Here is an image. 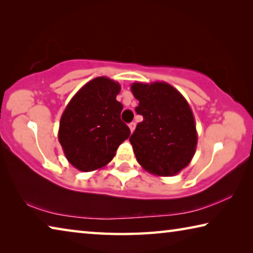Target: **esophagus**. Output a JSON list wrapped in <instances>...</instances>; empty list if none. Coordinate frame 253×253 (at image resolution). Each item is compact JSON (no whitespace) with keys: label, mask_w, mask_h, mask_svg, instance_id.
I'll use <instances>...</instances> for the list:
<instances>
[{"label":"esophagus","mask_w":253,"mask_h":253,"mask_svg":"<svg viewBox=\"0 0 253 253\" xmlns=\"http://www.w3.org/2000/svg\"><path fill=\"white\" fill-rule=\"evenodd\" d=\"M135 127H136V124H135L134 122H132V123H130V124H129V128H130V131H131V132L134 131Z\"/></svg>","instance_id":"1"}]
</instances>
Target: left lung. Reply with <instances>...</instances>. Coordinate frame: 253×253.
I'll list each match as a JSON object with an SVG mask.
<instances>
[{
  "label": "left lung",
  "mask_w": 253,
  "mask_h": 253,
  "mask_svg": "<svg viewBox=\"0 0 253 253\" xmlns=\"http://www.w3.org/2000/svg\"><path fill=\"white\" fill-rule=\"evenodd\" d=\"M131 91L139 101L135 111L143 116L129 138L137 162L152 174H177L191 162L198 143L187 101L165 83H137Z\"/></svg>",
  "instance_id": "8db88e82"
}]
</instances>
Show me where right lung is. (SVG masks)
Here are the masks:
<instances>
[{
    "label": "right lung",
    "instance_id": "add662e5",
    "mask_svg": "<svg viewBox=\"0 0 253 253\" xmlns=\"http://www.w3.org/2000/svg\"><path fill=\"white\" fill-rule=\"evenodd\" d=\"M121 85L98 77L72 98L60 119L59 142L67 160L89 172L113 160L119 145L130 135L121 119L123 105L116 100Z\"/></svg>",
    "mask_w": 253,
    "mask_h": 253
}]
</instances>
